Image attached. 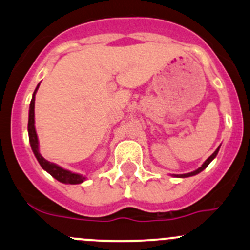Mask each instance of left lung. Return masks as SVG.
I'll return each mask as SVG.
<instances>
[{"label": "left lung", "instance_id": "obj_1", "mask_svg": "<svg viewBox=\"0 0 250 250\" xmlns=\"http://www.w3.org/2000/svg\"><path fill=\"white\" fill-rule=\"evenodd\" d=\"M218 150H219V147L217 148V149L215 150V152L212 153V154H211V155L209 156V158L207 159V160H205V163L203 164V165H202L201 167H199L198 169H196V171L191 172V173H186V174H174V175H175V177H179V178H186V177H192V175H196V174H198L199 172H202V171H203V169H204V168H207L208 165H209V164L211 163V161H212L213 159L216 158V155H217Z\"/></svg>", "mask_w": 250, "mask_h": 250}]
</instances>
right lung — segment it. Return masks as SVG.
Instances as JSON below:
<instances>
[{
  "label": "right lung",
  "instance_id": "obj_1",
  "mask_svg": "<svg viewBox=\"0 0 250 250\" xmlns=\"http://www.w3.org/2000/svg\"><path fill=\"white\" fill-rule=\"evenodd\" d=\"M40 84H38L37 89H35L34 94H33L31 105H29V117H28V136H29V142H31V147L33 153H34L35 158L39 161L40 166L42 167L45 171H47L49 174L53 178H56L57 180L60 183L64 184H81L85 180V177L81 174L72 173V172L67 171V169L62 168L58 165L53 163H49L46 160L45 158H42V155L39 153V142H38V136L37 131H35L34 127V103H35V94H37V90L39 87Z\"/></svg>",
  "mask_w": 250,
  "mask_h": 250
}]
</instances>
